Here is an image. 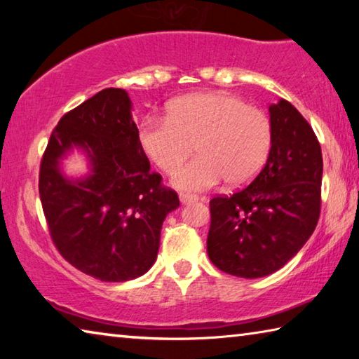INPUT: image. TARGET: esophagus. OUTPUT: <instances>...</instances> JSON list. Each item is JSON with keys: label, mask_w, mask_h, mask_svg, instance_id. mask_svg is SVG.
<instances>
[{"label": "esophagus", "mask_w": 359, "mask_h": 359, "mask_svg": "<svg viewBox=\"0 0 359 359\" xmlns=\"http://www.w3.org/2000/svg\"><path fill=\"white\" fill-rule=\"evenodd\" d=\"M179 198H180V203H182V204H191V203H196V201H198V196H196V194L182 193Z\"/></svg>", "instance_id": "obj_1"}]
</instances>
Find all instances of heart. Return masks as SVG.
Masks as SVG:
<instances>
[{"label": "heart", "mask_w": 359, "mask_h": 359, "mask_svg": "<svg viewBox=\"0 0 359 359\" xmlns=\"http://www.w3.org/2000/svg\"><path fill=\"white\" fill-rule=\"evenodd\" d=\"M139 144L163 172L171 174L196 149L198 156L174 174L182 191L250 182L267 160L272 130L264 112L228 93H191L168 104L166 118H149Z\"/></svg>", "instance_id": "heart-1"}]
</instances>
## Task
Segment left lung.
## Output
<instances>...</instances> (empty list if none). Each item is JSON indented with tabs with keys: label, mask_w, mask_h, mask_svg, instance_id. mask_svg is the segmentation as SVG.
Here are the masks:
<instances>
[{
	"label": "left lung",
	"mask_w": 359,
	"mask_h": 359,
	"mask_svg": "<svg viewBox=\"0 0 359 359\" xmlns=\"http://www.w3.org/2000/svg\"><path fill=\"white\" fill-rule=\"evenodd\" d=\"M272 144L244 190L210 201L208 255L226 274L259 278L301 250L320 217L323 158L317 136L288 101L269 106Z\"/></svg>",
	"instance_id": "left-lung-1"
}]
</instances>
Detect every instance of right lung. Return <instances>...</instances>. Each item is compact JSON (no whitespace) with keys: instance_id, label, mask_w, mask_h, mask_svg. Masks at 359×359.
Here are the masks:
<instances>
[{"instance_id":"add662e5","label":"right lung","mask_w":359,"mask_h":359,"mask_svg":"<svg viewBox=\"0 0 359 359\" xmlns=\"http://www.w3.org/2000/svg\"><path fill=\"white\" fill-rule=\"evenodd\" d=\"M131 111L125 90H101L63 115L41 161L39 196L53 244L102 282L144 276L156 261L163 222L180 204L150 172ZM76 149L88 171L72 178L64 160Z\"/></svg>"}]
</instances>
